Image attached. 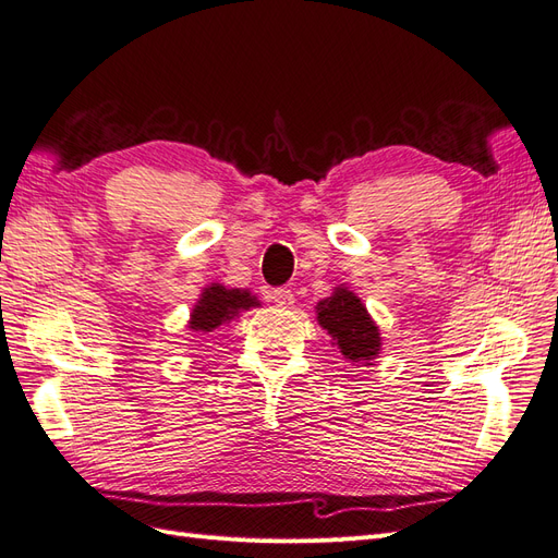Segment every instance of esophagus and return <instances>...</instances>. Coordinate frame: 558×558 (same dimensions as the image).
I'll return each instance as SVG.
<instances>
[{
	"instance_id": "34e87169",
	"label": "esophagus",
	"mask_w": 558,
	"mask_h": 558,
	"mask_svg": "<svg viewBox=\"0 0 558 558\" xmlns=\"http://www.w3.org/2000/svg\"><path fill=\"white\" fill-rule=\"evenodd\" d=\"M272 300H275L277 307L289 310V307H293L295 295H293L291 289H277V291H272Z\"/></svg>"
}]
</instances>
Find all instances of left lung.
Returning a JSON list of instances; mask_svg holds the SVG:
<instances>
[{
    "label": "left lung",
    "instance_id": "left-lung-1",
    "mask_svg": "<svg viewBox=\"0 0 558 558\" xmlns=\"http://www.w3.org/2000/svg\"><path fill=\"white\" fill-rule=\"evenodd\" d=\"M316 318L347 361L373 365L381 349V332L356 293L337 286L330 298L316 305Z\"/></svg>",
    "mask_w": 558,
    "mask_h": 558
}]
</instances>
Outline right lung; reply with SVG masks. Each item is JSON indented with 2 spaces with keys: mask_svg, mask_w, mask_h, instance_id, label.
Returning a JSON list of instances; mask_svg holds the SVG:
<instances>
[{
  "mask_svg": "<svg viewBox=\"0 0 558 558\" xmlns=\"http://www.w3.org/2000/svg\"><path fill=\"white\" fill-rule=\"evenodd\" d=\"M260 302L256 295H251L248 291L242 289H226L221 283H211L202 291L197 305L191 312L189 328L193 332L207 335L214 332L216 328H221L223 324H230L234 316H240L242 310L258 307Z\"/></svg>",
  "mask_w": 558,
  "mask_h": 558,
  "instance_id": "obj_1",
  "label": "right lung"
}]
</instances>
